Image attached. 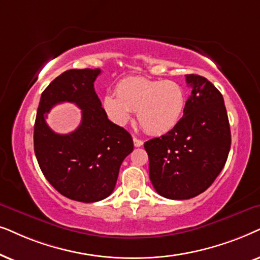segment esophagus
Wrapping results in <instances>:
<instances>
[{
  "mask_svg": "<svg viewBox=\"0 0 260 260\" xmlns=\"http://www.w3.org/2000/svg\"><path fill=\"white\" fill-rule=\"evenodd\" d=\"M133 143H134V146H136V147H140V146H143L144 141L140 140V139H138L137 137H133Z\"/></svg>",
  "mask_w": 260,
  "mask_h": 260,
  "instance_id": "1",
  "label": "esophagus"
}]
</instances>
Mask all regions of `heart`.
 Returning <instances> with one entry per match:
<instances>
[{"mask_svg": "<svg viewBox=\"0 0 260 260\" xmlns=\"http://www.w3.org/2000/svg\"><path fill=\"white\" fill-rule=\"evenodd\" d=\"M186 106L184 88L174 81L128 77L116 86V95L107 94L103 108L117 124H124L137 112L138 121L151 134H164L179 122Z\"/></svg>", "mask_w": 260, "mask_h": 260, "instance_id": "b5f03b06", "label": "heart"}]
</instances>
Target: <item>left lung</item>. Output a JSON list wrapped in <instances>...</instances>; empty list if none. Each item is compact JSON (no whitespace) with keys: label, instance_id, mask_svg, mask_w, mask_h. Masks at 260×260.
<instances>
[{"label":"left lung","instance_id":"8db88e82","mask_svg":"<svg viewBox=\"0 0 260 260\" xmlns=\"http://www.w3.org/2000/svg\"><path fill=\"white\" fill-rule=\"evenodd\" d=\"M191 95L179 122L144 144L150 179L159 195L188 200L212 185L226 164L231 128L221 92L208 79L185 75Z\"/></svg>","mask_w":260,"mask_h":260}]
</instances>
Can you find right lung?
Segmentation results:
<instances>
[{"label": "right lung", "mask_w": 260, "mask_h": 260, "mask_svg": "<svg viewBox=\"0 0 260 260\" xmlns=\"http://www.w3.org/2000/svg\"><path fill=\"white\" fill-rule=\"evenodd\" d=\"M100 69H72L53 79L41 94L34 124V152L50 184L68 199L98 202L115 188L120 166L133 151V139L107 117L94 82ZM71 102L82 110L79 128L58 135L44 117L58 103Z\"/></svg>", "instance_id": "obj_1"}]
</instances>
